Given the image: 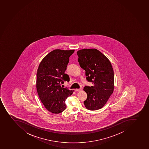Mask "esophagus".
Listing matches in <instances>:
<instances>
[{
    "instance_id": "34e87169",
    "label": "esophagus",
    "mask_w": 149,
    "mask_h": 149,
    "mask_svg": "<svg viewBox=\"0 0 149 149\" xmlns=\"http://www.w3.org/2000/svg\"><path fill=\"white\" fill-rule=\"evenodd\" d=\"M81 90H82V89H81V88H80V89H77L75 90V91H76V92H80V91H81Z\"/></svg>"
}]
</instances>
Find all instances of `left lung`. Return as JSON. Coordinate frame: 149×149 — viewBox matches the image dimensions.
I'll list each match as a JSON object with an SVG mask.
<instances>
[{
	"label": "left lung",
	"mask_w": 149,
	"mask_h": 149,
	"mask_svg": "<svg viewBox=\"0 0 149 149\" xmlns=\"http://www.w3.org/2000/svg\"><path fill=\"white\" fill-rule=\"evenodd\" d=\"M78 61L86 72V79L93 86H85L87 98L84 102L88 109L96 110L107 103L114 88V73L109 60L96 49H84L77 52Z\"/></svg>",
	"instance_id": "1"
}]
</instances>
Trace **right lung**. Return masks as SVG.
Wrapping results in <instances>:
<instances>
[{"mask_svg": "<svg viewBox=\"0 0 149 149\" xmlns=\"http://www.w3.org/2000/svg\"><path fill=\"white\" fill-rule=\"evenodd\" d=\"M74 52V50L52 51L42 60L37 70V93L46 109L52 113L66 109L65 101L74 92L61 86L64 81H70V77L65 72L69 57Z\"/></svg>", "mask_w": 149, "mask_h": 149, "instance_id": "1", "label": "right lung"}]
</instances>
